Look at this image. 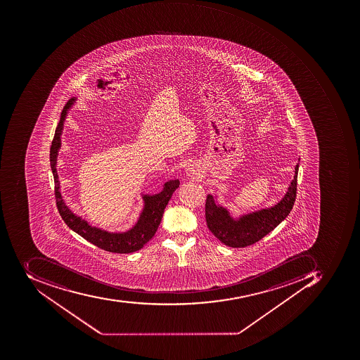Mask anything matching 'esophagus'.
<instances>
[{
    "instance_id": "1",
    "label": "esophagus",
    "mask_w": 360,
    "mask_h": 360,
    "mask_svg": "<svg viewBox=\"0 0 360 360\" xmlns=\"http://www.w3.org/2000/svg\"><path fill=\"white\" fill-rule=\"evenodd\" d=\"M186 172L188 176H196L200 174V169H198L195 165H188V166L186 168Z\"/></svg>"
}]
</instances>
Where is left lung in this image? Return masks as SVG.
<instances>
[{"label":"left lung","mask_w":360,"mask_h":360,"mask_svg":"<svg viewBox=\"0 0 360 360\" xmlns=\"http://www.w3.org/2000/svg\"><path fill=\"white\" fill-rule=\"evenodd\" d=\"M300 160V158H299ZM299 162L295 167L294 179L278 203L251 213L233 217L230 210L217 202V195L208 194L205 217L208 229L224 245L230 248H245L257 243L289 215L296 200Z\"/></svg>","instance_id":"8db88e82"}]
</instances>
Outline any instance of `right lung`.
I'll return each mask as SVG.
<instances>
[{"instance_id": "obj_1", "label": "right lung", "mask_w": 360, "mask_h": 360, "mask_svg": "<svg viewBox=\"0 0 360 360\" xmlns=\"http://www.w3.org/2000/svg\"><path fill=\"white\" fill-rule=\"evenodd\" d=\"M77 98L73 97L64 105L59 123L54 133L51 148H50V165H51L52 174L54 178V194H56V206L59 210L60 215L63 218L66 225L69 226L73 231L79 233L84 239L95 245L96 247L113 253H132L137 250L142 249L145 243H148L158 229L159 224L162 221V214L172 198V194L179 188L178 179L169 180L165 182L162 191L156 194L141 193L143 198L142 212L135 225L130 229L123 233H111L103 228L91 226V224L81 216L74 214L69 206L66 205L63 196L61 194L59 176L56 172V162L58 155L61 148V135L64 129V121L66 115L71 109L72 105H75Z\"/></svg>"}]
</instances>
